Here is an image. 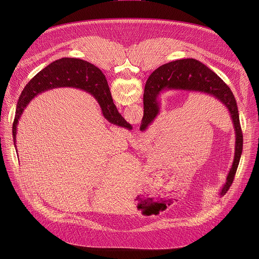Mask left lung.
I'll return each instance as SVG.
<instances>
[{"mask_svg":"<svg viewBox=\"0 0 259 259\" xmlns=\"http://www.w3.org/2000/svg\"><path fill=\"white\" fill-rule=\"evenodd\" d=\"M143 93V118L140 130H145L160 112L158 96L166 89L198 91L210 94L225 104L230 112L236 132L235 157L228 174L227 182L220 191V196L227 194L234 181L243 150V133L236 98L230 87L214 71L202 62L193 59H180L166 63L157 68L149 78Z\"/></svg>","mask_w":259,"mask_h":259,"instance_id":"8db88e82","label":"left lung"}]
</instances>
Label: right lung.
Masks as SVG:
<instances>
[{
    "instance_id": "right-lung-1",
    "label": "right lung",
    "mask_w": 259,
    "mask_h": 259,
    "mask_svg": "<svg viewBox=\"0 0 259 259\" xmlns=\"http://www.w3.org/2000/svg\"><path fill=\"white\" fill-rule=\"evenodd\" d=\"M68 86L78 87L90 92L98 101L102 114L108 122L127 129H132V126L119 114L114 104L112 94H110L102 71L93 64L82 59L61 58L50 63L36 73L24 87L17 102L12 127L15 147L18 121L29 101L39 93L46 90Z\"/></svg>"
}]
</instances>
